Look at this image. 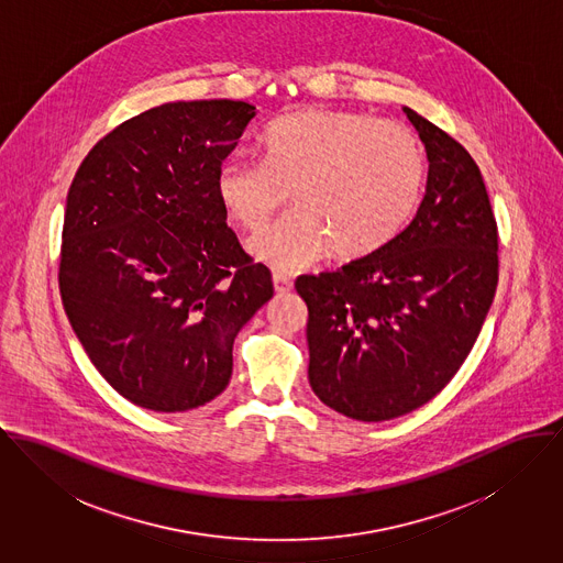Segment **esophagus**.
Returning <instances> with one entry per match:
<instances>
[{"instance_id": "obj_1", "label": "esophagus", "mask_w": 563, "mask_h": 563, "mask_svg": "<svg viewBox=\"0 0 563 563\" xmlns=\"http://www.w3.org/2000/svg\"><path fill=\"white\" fill-rule=\"evenodd\" d=\"M291 287H294L291 276H287L283 272H274V289H276V294H287V291H291Z\"/></svg>"}]
</instances>
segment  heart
I'll use <instances>...</instances> for the list:
<instances>
[{
    "label": "heart",
    "instance_id": "b5f03b06",
    "mask_svg": "<svg viewBox=\"0 0 563 563\" xmlns=\"http://www.w3.org/2000/svg\"><path fill=\"white\" fill-rule=\"evenodd\" d=\"M263 162L229 157L218 198L246 231L263 229L285 205L296 211L251 242L278 272L305 269L323 254L361 258L388 244L410 220L426 177L417 135L361 112H300L265 129Z\"/></svg>",
    "mask_w": 563,
    "mask_h": 563
}]
</instances>
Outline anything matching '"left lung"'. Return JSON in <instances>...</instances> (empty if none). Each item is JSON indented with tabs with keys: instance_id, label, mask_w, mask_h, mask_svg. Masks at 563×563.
Listing matches in <instances>:
<instances>
[{
	"instance_id": "obj_1",
	"label": "left lung",
	"mask_w": 563,
	"mask_h": 563,
	"mask_svg": "<svg viewBox=\"0 0 563 563\" xmlns=\"http://www.w3.org/2000/svg\"><path fill=\"white\" fill-rule=\"evenodd\" d=\"M404 112L430 162L417 216L379 251L296 280L309 307L312 390L367 423L437 397L473 350L499 280L497 220L475 159Z\"/></svg>"
}]
</instances>
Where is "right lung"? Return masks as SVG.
Listing matches in <instances>:
<instances>
[{"label": "right lung", "instance_id": "1", "mask_svg": "<svg viewBox=\"0 0 563 563\" xmlns=\"http://www.w3.org/2000/svg\"><path fill=\"white\" fill-rule=\"evenodd\" d=\"M254 117L231 99L146 110L92 146L68 189L64 311L99 374L140 408L218 397L238 332L274 296L216 189Z\"/></svg>", "mask_w": 563, "mask_h": 563}]
</instances>
